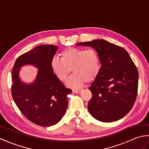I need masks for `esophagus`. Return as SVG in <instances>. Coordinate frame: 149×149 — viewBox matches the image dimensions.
I'll list each match as a JSON object with an SVG mask.
<instances>
[{
    "label": "esophagus",
    "instance_id": "34e87169",
    "mask_svg": "<svg viewBox=\"0 0 149 149\" xmlns=\"http://www.w3.org/2000/svg\"><path fill=\"white\" fill-rule=\"evenodd\" d=\"M81 90H73V92L75 93H79L81 92Z\"/></svg>",
    "mask_w": 149,
    "mask_h": 149
}]
</instances>
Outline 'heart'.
<instances>
[{
	"instance_id": "b5f03b06",
	"label": "heart",
	"mask_w": 149,
	"mask_h": 149,
	"mask_svg": "<svg viewBox=\"0 0 149 149\" xmlns=\"http://www.w3.org/2000/svg\"><path fill=\"white\" fill-rule=\"evenodd\" d=\"M61 59L54 57L50 61V68L59 81L64 82L68 77L71 69L73 74L66 86L77 89L85 82H91L98 77L101 70V59L99 53L93 49L69 47L60 54Z\"/></svg>"
}]
</instances>
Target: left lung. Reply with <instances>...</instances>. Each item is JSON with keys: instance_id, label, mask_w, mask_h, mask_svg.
<instances>
[{"instance_id": "obj_1", "label": "left lung", "mask_w": 149, "mask_h": 149, "mask_svg": "<svg viewBox=\"0 0 149 149\" xmlns=\"http://www.w3.org/2000/svg\"><path fill=\"white\" fill-rule=\"evenodd\" d=\"M77 45L91 47L99 53L101 70L89 88L92 97L88 109L95 118L112 122L123 118L135 102L138 86V72L122 47L104 40L81 42Z\"/></svg>"}]
</instances>
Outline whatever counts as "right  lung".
I'll list each match as a JSON object with an SVG mask.
<instances>
[{
    "label": "right lung",
    "mask_w": 149,
    "mask_h": 149,
    "mask_svg": "<svg viewBox=\"0 0 149 149\" xmlns=\"http://www.w3.org/2000/svg\"><path fill=\"white\" fill-rule=\"evenodd\" d=\"M58 50L53 45H42L20 56L11 73V93L15 104L31 122L43 127L56 124L65 115L68 106L66 88L50 68V61ZM33 65L38 68L32 84L24 83L19 76L21 67Z\"/></svg>",
    "instance_id": "add662e5"
}]
</instances>
